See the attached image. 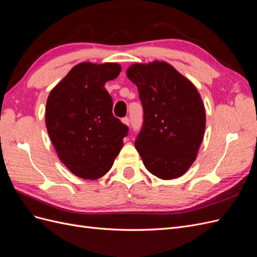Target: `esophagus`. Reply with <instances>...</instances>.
<instances>
[{
	"mask_svg": "<svg viewBox=\"0 0 257 257\" xmlns=\"http://www.w3.org/2000/svg\"><path fill=\"white\" fill-rule=\"evenodd\" d=\"M122 122L125 124V125H127V126H130V119L127 118V116H124V118L122 119Z\"/></svg>",
	"mask_w": 257,
	"mask_h": 257,
	"instance_id": "1",
	"label": "esophagus"
}]
</instances>
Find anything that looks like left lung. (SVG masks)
Masks as SVG:
<instances>
[{"label": "left lung", "instance_id": "left-lung-1", "mask_svg": "<svg viewBox=\"0 0 257 257\" xmlns=\"http://www.w3.org/2000/svg\"><path fill=\"white\" fill-rule=\"evenodd\" d=\"M128 79L137 85L144 123L135 142L146 168L163 180L181 177L193 164L206 127L197 89L166 62L133 64Z\"/></svg>", "mask_w": 257, "mask_h": 257}]
</instances>
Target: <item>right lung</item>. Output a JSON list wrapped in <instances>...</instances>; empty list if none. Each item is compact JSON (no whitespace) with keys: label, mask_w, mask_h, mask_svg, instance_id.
I'll return each mask as SVG.
<instances>
[{"label":"right lung","mask_w":257,"mask_h":257,"mask_svg":"<svg viewBox=\"0 0 257 257\" xmlns=\"http://www.w3.org/2000/svg\"><path fill=\"white\" fill-rule=\"evenodd\" d=\"M121 72L116 63L83 62L54 87L46 104V127L60 161L77 177L94 180L113 164L128 127L112 114L104 88Z\"/></svg>","instance_id":"right-lung-1"}]
</instances>
